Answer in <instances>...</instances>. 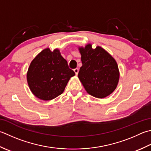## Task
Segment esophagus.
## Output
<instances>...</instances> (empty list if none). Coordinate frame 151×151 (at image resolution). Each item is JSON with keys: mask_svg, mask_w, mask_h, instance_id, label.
<instances>
[{"mask_svg": "<svg viewBox=\"0 0 151 151\" xmlns=\"http://www.w3.org/2000/svg\"><path fill=\"white\" fill-rule=\"evenodd\" d=\"M74 71H75L76 75H77L78 73V71H79V69H78V68H76V69H74Z\"/></svg>", "mask_w": 151, "mask_h": 151, "instance_id": "esophagus-1", "label": "esophagus"}]
</instances>
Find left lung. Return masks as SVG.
I'll list each match as a JSON object with an SVG mask.
<instances>
[{"mask_svg": "<svg viewBox=\"0 0 151 151\" xmlns=\"http://www.w3.org/2000/svg\"><path fill=\"white\" fill-rule=\"evenodd\" d=\"M82 66L78 77L90 95L104 98L116 89L120 73L114 59L101 47L93 49L88 44L80 47Z\"/></svg>", "mask_w": 151, "mask_h": 151, "instance_id": "left-lung-1", "label": "left lung"}]
</instances>
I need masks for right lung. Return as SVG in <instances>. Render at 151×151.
<instances>
[{
  "label": "right lung",
  "mask_w": 151,
  "mask_h": 151,
  "mask_svg": "<svg viewBox=\"0 0 151 151\" xmlns=\"http://www.w3.org/2000/svg\"><path fill=\"white\" fill-rule=\"evenodd\" d=\"M75 73L69 68L60 50L46 48L40 52L29 65L27 80L31 92L38 99L49 101L63 92Z\"/></svg>",
  "instance_id": "obj_1"
}]
</instances>
